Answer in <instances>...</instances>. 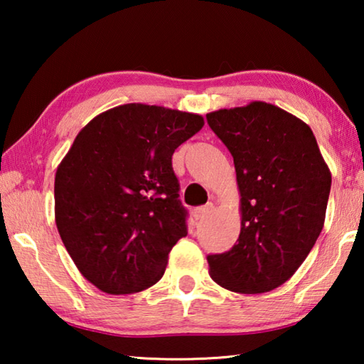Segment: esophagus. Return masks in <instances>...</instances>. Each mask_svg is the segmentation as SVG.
<instances>
[{"instance_id": "1", "label": "esophagus", "mask_w": 364, "mask_h": 364, "mask_svg": "<svg viewBox=\"0 0 364 364\" xmlns=\"http://www.w3.org/2000/svg\"><path fill=\"white\" fill-rule=\"evenodd\" d=\"M212 210H213V204H207L204 207H197V208H194V210H193V217L196 220H200V218H204L205 215L210 213Z\"/></svg>"}]
</instances>
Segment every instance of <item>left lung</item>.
I'll use <instances>...</instances> for the list:
<instances>
[{
  "label": "left lung",
  "instance_id": "obj_1",
  "mask_svg": "<svg viewBox=\"0 0 364 364\" xmlns=\"http://www.w3.org/2000/svg\"><path fill=\"white\" fill-rule=\"evenodd\" d=\"M234 159L241 234L225 254L208 255L218 286L263 294L284 284L321 232L331 171L311 128L273 104L254 101L207 114Z\"/></svg>",
  "mask_w": 364,
  "mask_h": 364
}]
</instances>
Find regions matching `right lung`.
Returning a JSON list of instances; mask_svg holds the SVG:
<instances>
[{
	"label": "right lung",
	"mask_w": 364,
	"mask_h": 364,
	"mask_svg": "<svg viewBox=\"0 0 364 364\" xmlns=\"http://www.w3.org/2000/svg\"><path fill=\"white\" fill-rule=\"evenodd\" d=\"M204 117L147 104L96 115L77 134L54 180L60 239L100 291L134 294L162 278L188 234L171 156Z\"/></svg>",
	"instance_id": "add662e5"
}]
</instances>
